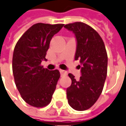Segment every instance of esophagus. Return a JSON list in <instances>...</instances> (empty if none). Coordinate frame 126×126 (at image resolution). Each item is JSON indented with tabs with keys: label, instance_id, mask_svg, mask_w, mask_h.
Instances as JSON below:
<instances>
[{
	"label": "esophagus",
	"instance_id": "34e87169",
	"mask_svg": "<svg viewBox=\"0 0 126 126\" xmlns=\"http://www.w3.org/2000/svg\"><path fill=\"white\" fill-rule=\"evenodd\" d=\"M60 72L61 76H64V75H67V73H66V71H64V70L60 69Z\"/></svg>",
	"mask_w": 126,
	"mask_h": 126
}]
</instances>
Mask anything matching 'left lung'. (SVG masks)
Listing matches in <instances>:
<instances>
[{"label": "left lung", "mask_w": 126, "mask_h": 126, "mask_svg": "<svg viewBox=\"0 0 126 126\" xmlns=\"http://www.w3.org/2000/svg\"><path fill=\"white\" fill-rule=\"evenodd\" d=\"M66 29L74 33L77 40L75 60H79L81 76L79 80L69 73L71 85L66 89L68 104L79 111L86 110L99 97L107 75L108 55L104 43L97 32L81 22L68 24Z\"/></svg>", "instance_id": "8db88e82"}]
</instances>
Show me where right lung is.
Instances as JSON below:
<instances>
[{"mask_svg":"<svg viewBox=\"0 0 126 126\" xmlns=\"http://www.w3.org/2000/svg\"><path fill=\"white\" fill-rule=\"evenodd\" d=\"M63 24L37 23L32 26L18 40L14 50L12 71L14 81L22 98L36 108L51 102L60 73L49 71L41 65L51 40L63 27Z\"/></svg>","mask_w":126,"mask_h":126,"instance_id":"1","label":"right lung"}]
</instances>
